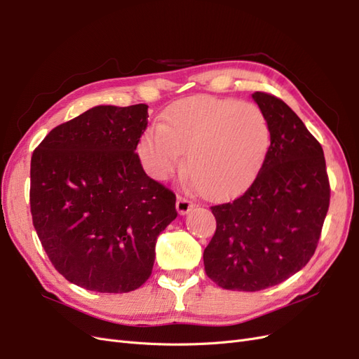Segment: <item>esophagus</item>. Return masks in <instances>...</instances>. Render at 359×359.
<instances>
[{"label":"esophagus","instance_id":"1","mask_svg":"<svg viewBox=\"0 0 359 359\" xmlns=\"http://www.w3.org/2000/svg\"><path fill=\"white\" fill-rule=\"evenodd\" d=\"M193 206H196V203H193L191 201H189L187 198H182V196H178L177 199V210L180 214H187Z\"/></svg>","mask_w":359,"mask_h":359}]
</instances>
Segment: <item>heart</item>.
<instances>
[{
    "instance_id": "1",
    "label": "heart",
    "mask_w": 359,
    "mask_h": 359,
    "mask_svg": "<svg viewBox=\"0 0 359 359\" xmlns=\"http://www.w3.org/2000/svg\"><path fill=\"white\" fill-rule=\"evenodd\" d=\"M271 147V126L252 102L210 95L181 100L147 130L139 154L156 180H168L186 151L193 187L206 198H229L244 190L262 168Z\"/></svg>"
}]
</instances>
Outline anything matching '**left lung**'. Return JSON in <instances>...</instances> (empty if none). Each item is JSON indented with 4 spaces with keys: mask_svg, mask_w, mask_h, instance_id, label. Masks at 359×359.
I'll return each mask as SVG.
<instances>
[{
    "mask_svg": "<svg viewBox=\"0 0 359 359\" xmlns=\"http://www.w3.org/2000/svg\"><path fill=\"white\" fill-rule=\"evenodd\" d=\"M253 99L271 126V147L244 194L211 206L217 227L205 273L229 290L256 292L287 280L316 252L331 187L318 139L278 97Z\"/></svg>",
    "mask_w": 359,
    "mask_h": 359,
    "instance_id": "left-lung-1",
    "label": "left lung"
}]
</instances>
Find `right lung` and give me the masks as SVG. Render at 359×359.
Returning <instances> with one entry per match:
<instances>
[{
    "mask_svg": "<svg viewBox=\"0 0 359 359\" xmlns=\"http://www.w3.org/2000/svg\"><path fill=\"white\" fill-rule=\"evenodd\" d=\"M148 106H95L52 128L31 157L29 205L39 240L70 283L126 293L153 273L156 241L177 196L136 153Z\"/></svg>",
    "mask_w": 359,
    "mask_h": 359,
    "instance_id": "add662e5",
    "label": "right lung"
}]
</instances>
